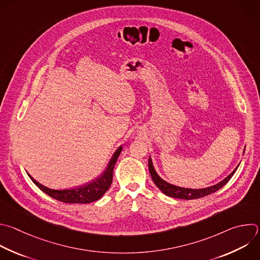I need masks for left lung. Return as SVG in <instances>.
<instances>
[{
	"label": "left lung",
	"mask_w": 260,
	"mask_h": 260,
	"mask_svg": "<svg viewBox=\"0 0 260 260\" xmlns=\"http://www.w3.org/2000/svg\"><path fill=\"white\" fill-rule=\"evenodd\" d=\"M245 152V149H244ZM149 171L151 178L154 182V184L157 186V188L166 196L172 197V198H178V199H184V200H192V199H198V198H202L205 197L207 195H210L216 191H218L220 188H222L234 176V174L236 172V170L238 169L240 163L238 164V166L231 172V174L223 179L221 182L207 187V188H202V189H191V188H184V187H179L176 185H172L167 183L166 181H164L158 174L154 167L153 161L151 156L149 157Z\"/></svg>",
	"instance_id": "obj_1"
}]
</instances>
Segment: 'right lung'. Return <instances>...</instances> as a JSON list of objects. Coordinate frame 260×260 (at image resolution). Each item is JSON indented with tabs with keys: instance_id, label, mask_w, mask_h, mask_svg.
I'll return each instance as SVG.
<instances>
[{
	"instance_id": "add662e5",
	"label": "right lung",
	"mask_w": 260,
	"mask_h": 260,
	"mask_svg": "<svg viewBox=\"0 0 260 260\" xmlns=\"http://www.w3.org/2000/svg\"><path fill=\"white\" fill-rule=\"evenodd\" d=\"M121 151H122V146L116 149V151L113 153L111 159L109 160L106 168L103 171V174L99 178H97L95 181L86 185H83L81 187L68 189V190H54L40 184L39 182L34 180L31 176H29L28 174L27 175L40 190H42L44 193H46L47 195H49L50 197L58 201H61L64 203H70V204L91 203L99 200L111 186L112 179H113V169Z\"/></svg>"
}]
</instances>
